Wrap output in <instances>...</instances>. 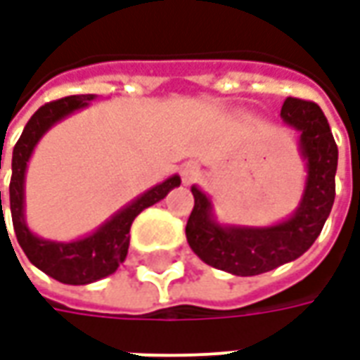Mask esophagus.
Listing matches in <instances>:
<instances>
[{"mask_svg": "<svg viewBox=\"0 0 360 360\" xmlns=\"http://www.w3.org/2000/svg\"><path fill=\"white\" fill-rule=\"evenodd\" d=\"M198 175H200V165L195 164V162H188V164L183 165V169H181L183 183H187V185H191L193 181L198 179Z\"/></svg>", "mask_w": 360, "mask_h": 360, "instance_id": "obj_1", "label": "esophagus"}]
</instances>
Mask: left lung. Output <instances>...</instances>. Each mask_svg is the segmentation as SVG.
<instances>
[{
  "label": "left lung",
  "instance_id": "1",
  "mask_svg": "<svg viewBox=\"0 0 360 360\" xmlns=\"http://www.w3.org/2000/svg\"><path fill=\"white\" fill-rule=\"evenodd\" d=\"M281 117L301 133L309 177L299 210L278 226L221 227L210 214V200L193 187L195 206L187 219V241L200 260L235 276H258L291 262L312 247L335 198L338 144L318 103L289 96Z\"/></svg>",
  "mask_w": 360,
  "mask_h": 360
}]
</instances>
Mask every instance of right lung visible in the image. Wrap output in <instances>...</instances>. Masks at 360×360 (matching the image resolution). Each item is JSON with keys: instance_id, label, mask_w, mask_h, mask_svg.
<instances>
[{"instance_id": "obj_1", "label": "right lung", "mask_w": 360, "mask_h": 360, "mask_svg": "<svg viewBox=\"0 0 360 360\" xmlns=\"http://www.w3.org/2000/svg\"><path fill=\"white\" fill-rule=\"evenodd\" d=\"M90 100H94L92 94L65 96L53 102L44 103L38 108L32 117L28 119L25 131L13 148V164H11V183H9V204H11L13 229L17 235L20 249L25 250L27 258L40 268L44 274H48L53 279L69 285H84L98 279L110 276L117 270L119 264L125 260L129 250V239H131V226L134 218L144 208H148L158 200H162L172 188L181 183L177 175H173L162 185L150 188L148 193L134 200L125 210H121L111 218L108 224H103L96 233L84 237L81 241L75 243H51L38 239L30 233V229L22 218V185H25V172L27 162L36 142L50 129L56 121L69 115L71 111L84 108ZM0 206H1V191H0Z\"/></svg>"}]
</instances>
